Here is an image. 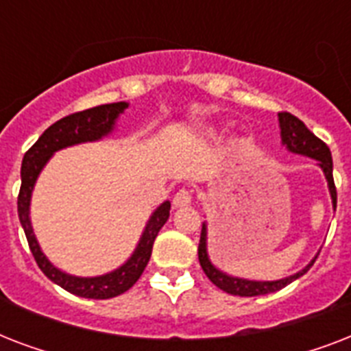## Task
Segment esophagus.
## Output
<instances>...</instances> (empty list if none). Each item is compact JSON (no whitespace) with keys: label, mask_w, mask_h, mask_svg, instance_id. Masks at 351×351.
Returning a JSON list of instances; mask_svg holds the SVG:
<instances>
[{"label":"esophagus","mask_w":351,"mask_h":351,"mask_svg":"<svg viewBox=\"0 0 351 351\" xmlns=\"http://www.w3.org/2000/svg\"><path fill=\"white\" fill-rule=\"evenodd\" d=\"M191 202L193 193L187 191V189H180V191L175 195V198H173V206H175V208H186V206H189Z\"/></svg>","instance_id":"esophagus-1"}]
</instances>
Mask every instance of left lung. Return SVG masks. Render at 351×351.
<instances>
[{"label":"left lung","mask_w":351,"mask_h":351,"mask_svg":"<svg viewBox=\"0 0 351 351\" xmlns=\"http://www.w3.org/2000/svg\"><path fill=\"white\" fill-rule=\"evenodd\" d=\"M278 123H280V138H282V145H286L288 151L295 154H302V156H310V158L319 162V167L324 171V176L328 180L330 187V195H332L333 209L337 208V189H335V182H333V160L330 147L322 142L321 138H317L308 127L302 123L297 117L291 112H278ZM317 258V256H315ZM315 258L299 273L289 275L280 280H247V278L231 277L228 273L220 271L219 267L213 266V262L209 261L208 256V226L206 222L202 224V233H200V244H198V261L202 266L204 273L208 275L211 282L220 288L226 293L239 295V297H256V295H266L271 291H278L284 286H288L299 277H302L311 266Z\"/></svg>","instance_id":"8db88e82"}]
</instances>
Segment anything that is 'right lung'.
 Masks as SVG:
<instances>
[{
  "label": "right lung",
  "mask_w": 351,
  "mask_h": 351,
  "mask_svg": "<svg viewBox=\"0 0 351 351\" xmlns=\"http://www.w3.org/2000/svg\"><path fill=\"white\" fill-rule=\"evenodd\" d=\"M127 107H129V104H125V101L106 104V106L74 112V114H69V117L58 120L38 138V142L25 153L23 162H21L18 217L25 231V237H27V242H29L30 251L34 255V261L38 262V266H40L41 271L45 273L47 278H51L52 282L58 284L60 288L67 289L69 293L78 295L84 299H112V297L121 295L134 286V282L140 278V275L147 266L149 258H151L156 234L169 219L171 202L165 200L151 215V219L147 220L145 230L140 237L136 250L125 264H121L118 269L100 275V277H74V275H69V273L58 269L56 266H52L49 258L43 255V251H41L34 237V231H32V224H30V197H32V189H34V184L41 169L45 167L52 154L60 149L76 145V143L96 142V140L107 136L109 132H112L118 117L125 111Z\"/></svg>",
  "instance_id": "add662e5"
}]
</instances>
